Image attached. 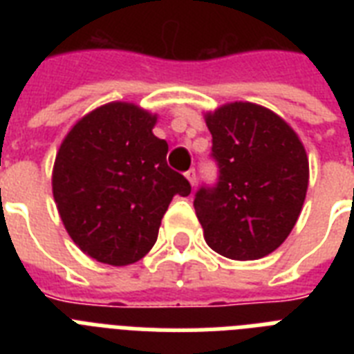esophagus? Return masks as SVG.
I'll use <instances>...</instances> for the list:
<instances>
[{
  "label": "esophagus",
  "instance_id": "obj_1",
  "mask_svg": "<svg viewBox=\"0 0 354 354\" xmlns=\"http://www.w3.org/2000/svg\"><path fill=\"white\" fill-rule=\"evenodd\" d=\"M185 176H187V180H189V183H191V185H196V182H198V176H196V171H194V169H191V171H187L185 172Z\"/></svg>",
  "mask_w": 354,
  "mask_h": 354
}]
</instances>
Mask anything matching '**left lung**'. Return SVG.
Masks as SVG:
<instances>
[{"label":"left lung","instance_id":"left-lung-1","mask_svg":"<svg viewBox=\"0 0 354 354\" xmlns=\"http://www.w3.org/2000/svg\"><path fill=\"white\" fill-rule=\"evenodd\" d=\"M213 136L215 185L194 194L211 250L235 261L268 255L296 226L308 187V158L297 133L268 108L232 102L205 115Z\"/></svg>","mask_w":354,"mask_h":354}]
</instances>
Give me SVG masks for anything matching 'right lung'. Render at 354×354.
I'll use <instances>...</instances> for the list:
<instances>
[{"label":"right lung","instance_id":"add662e5","mask_svg":"<svg viewBox=\"0 0 354 354\" xmlns=\"http://www.w3.org/2000/svg\"><path fill=\"white\" fill-rule=\"evenodd\" d=\"M156 115L110 102L75 124L53 167V196L69 236L99 263L127 266L154 246L174 194L191 183L167 165Z\"/></svg>","mask_w":354,"mask_h":354}]
</instances>
